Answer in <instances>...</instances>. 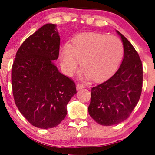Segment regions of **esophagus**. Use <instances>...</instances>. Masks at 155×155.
I'll return each instance as SVG.
<instances>
[{
  "mask_svg": "<svg viewBox=\"0 0 155 155\" xmlns=\"http://www.w3.org/2000/svg\"><path fill=\"white\" fill-rule=\"evenodd\" d=\"M84 85L83 84H80V83H79V84H76V90H80V89H82V88H84Z\"/></svg>",
  "mask_w": 155,
  "mask_h": 155,
  "instance_id": "34e87169",
  "label": "esophagus"
}]
</instances>
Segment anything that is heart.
I'll list each match as a JSON object with an SVG mask.
<instances>
[{
    "instance_id": "heart-1",
    "label": "heart",
    "mask_w": 155,
    "mask_h": 155,
    "mask_svg": "<svg viewBox=\"0 0 155 155\" xmlns=\"http://www.w3.org/2000/svg\"><path fill=\"white\" fill-rule=\"evenodd\" d=\"M123 53V44L117 37L102 33H85L76 36L71 45L63 46L60 59L68 76H73L77 71L79 61H81L85 76L93 81H101L117 68Z\"/></svg>"
}]
</instances>
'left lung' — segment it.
I'll list each match as a JSON object with an SVG mask.
<instances>
[{
	"instance_id": "8db88e82",
	"label": "left lung",
	"mask_w": 155,
	"mask_h": 155,
	"mask_svg": "<svg viewBox=\"0 0 155 155\" xmlns=\"http://www.w3.org/2000/svg\"><path fill=\"white\" fill-rule=\"evenodd\" d=\"M124 58L109 79L92 88L88 107L90 117L97 123L111 126L130 117L139 101L143 84V66L135 48L122 33Z\"/></svg>"
}]
</instances>
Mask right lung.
I'll use <instances>...</instances> for the list:
<instances>
[{
    "instance_id": "1",
    "label": "right lung",
    "mask_w": 155,
    "mask_h": 155,
    "mask_svg": "<svg viewBox=\"0 0 155 155\" xmlns=\"http://www.w3.org/2000/svg\"><path fill=\"white\" fill-rule=\"evenodd\" d=\"M60 38L56 25L46 24L25 40L12 69L16 106L32 125L56 127L67 114V104L76 93L74 81L53 63L59 56Z\"/></svg>"
}]
</instances>
